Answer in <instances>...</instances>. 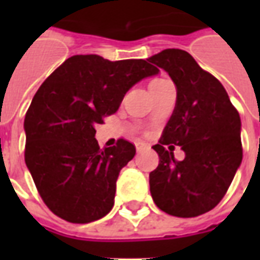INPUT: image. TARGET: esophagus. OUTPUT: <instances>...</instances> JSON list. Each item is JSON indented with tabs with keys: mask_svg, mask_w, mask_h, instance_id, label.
I'll use <instances>...</instances> for the list:
<instances>
[{
	"mask_svg": "<svg viewBox=\"0 0 260 260\" xmlns=\"http://www.w3.org/2000/svg\"><path fill=\"white\" fill-rule=\"evenodd\" d=\"M147 149V146L145 145V143H142V142H139V143H136V152L141 153V152H145Z\"/></svg>",
	"mask_w": 260,
	"mask_h": 260,
	"instance_id": "esophagus-1",
	"label": "esophagus"
}]
</instances>
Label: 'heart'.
Here are the masks:
<instances>
[{
  "label": "heart",
  "mask_w": 260,
  "mask_h": 260,
  "mask_svg": "<svg viewBox=\"0 0 260 260\" xmlns=\"http://www.w3.org/2000/svg\"><path fill=\"white\" fill-rule=\"evenodd\" d=\"M157 80H164V79H157Z\"/></svg>",
  "instance_id": "obj_1"
}]
</instances>
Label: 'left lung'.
Returning <instances> with one entry per match:
<instances>
[{"label": "left lung", "mask_w": 260, "mask_h": 260, "mask_svg": "<svg viewBox=\"0 0 260 260\" xmlns=\"http://www.w3.org/2000/svg\"><path fill=\"white\" fill-rule=\"evenodd\" d=\"M147 61L164 69L177 87L173 115L153 146L160 163L149 175L150 193L163 212L196 217L217 206L241 166L240 114L223 85L189 53L167 48ZM170 143L186 152L182 162L165 150Z\"/></svg>", "instance_id": "obj_1"}]
</instances>
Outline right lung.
<instances>
[{
  "instance_id": "1",
  "label": "right lung",
  "mask_w": 260,
  "mask_h": 260,
  "mask_svg": "<svg viewBox=\"0 0 260 260\" xmlns=\"http://www.w3.org/2000/svg\"><path fill=\"white\" fill-rule=\"evenodd\" d=\"M158 69L145 59L74 55L43 82L25 117V161L47 207L69 223H90L114 206L119 171L135 146L100 149L96 126L117 113L131 87Z\"/></svg>"
}]
</instances>
